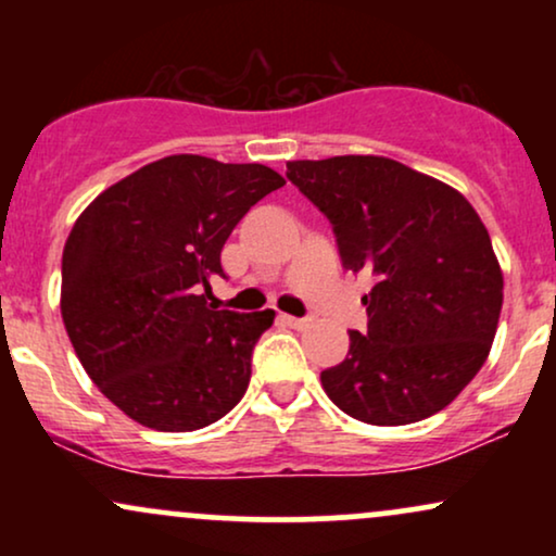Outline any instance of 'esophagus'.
Segmentation results:
<instances>
[{"label":"esophagus","instance_id":"1","mask_svg":"<svg viewBox=\"0 0 556 556\" xmlns=\"http://www.w3.org/2000/svg\"><path fill=\"white\" fill-rule=\"evenodd\" d=\"M282 321L287 324V327H292V329H303V327H308V318H298V316H282Z\"/></svg>","mask_w":556,"mask_h":556}]
</instances>
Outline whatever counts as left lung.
Masks as SVG:
<instances>
[{"instance_id":"left-lung-1","label":"left lung","mask_w":556,"mask_h":556,"mask_svg":"<svg viewBox=\"0 0 556 556\" xmlns=\"http://www.w3.org/2000/svg\"><path fill=\"white\" fill-rule=\"evenodd\" d=\"M287 180L334 229L344 269L379 282L368 329L321 371L329 400L374 426L444 410L481 371L494 342L504 279L481 216L450 185L387 156L287 162Z\"/></svg>"}]
</instances>
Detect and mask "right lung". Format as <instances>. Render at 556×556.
<instances>
[{
  "mask_svg": "<svg viewBox=\"0 0 556 556\" xmlns=\"http://www.w3.org/2000/svg\"><path fill=\"white\" fill-rule=\"evenodd\" d=\"M264 164L175 154L96 195L62 253V321L75 355L127 418L195 431L251 381L274 311H214L222 248L253 203L282 188Z\"/></svg>",
  "mask_w": 556,
  "mask_h": 556,
  "instance_id": "right-lung-1",
  "label": "right lung"
}]
</instances>
